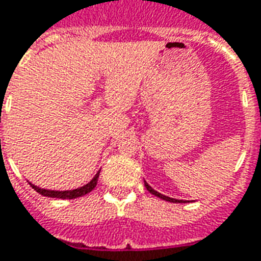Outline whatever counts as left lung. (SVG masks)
Masks as SVG:
<instances>
[{
  "label": "left lung",
  "instance_id": "obj_1",
  "mask_svg": "<svg viewBox=\"0 0 261 261\" xmlns=\"http://www.w3.org/2000/svg\"><path fill=\"white\" fill-rule=\"evenodd\" d=\"M145 188H146V190H148L149 193H152V194H154L156 197H159V198H162V200H166V201H170V202H185L182 201V200H175V198H171V197H167L164 196V194H160V193H157L154 189H152L150 186H149L146 182H145Z\"/></svg>",
  "mask_w": 261,
  "mask_h": 261
}]
</instances>
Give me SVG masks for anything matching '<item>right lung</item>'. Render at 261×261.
Returning a JSON list of instances; mask_svg holds the SVG:
<instances>
[{
    "label": "right lung",
    "instance_id": "add662e5",
    "mask_svg": "<svg viewBox=\"0 0 261 261\" xmlns=\"http://www.w3.org/2000/svg\"><path fill=\"white\" fill-rule=\"evenodd\" d=\"M98 175H99V171L95 174V176L91 179L90 182L87 185H85L83 188H79V189H75V190H65V192H55V190H45V189H39L38 186H34L31 185V188L38 192L39 194H42V196H46V197H53V198H67V200H71V198H77V197H82V196H86L89 193L93 190V189L97 186V180H98Z\"/></svg>",
    "mask_w": 261,
    "mask_h": 261
}]
</instances>
